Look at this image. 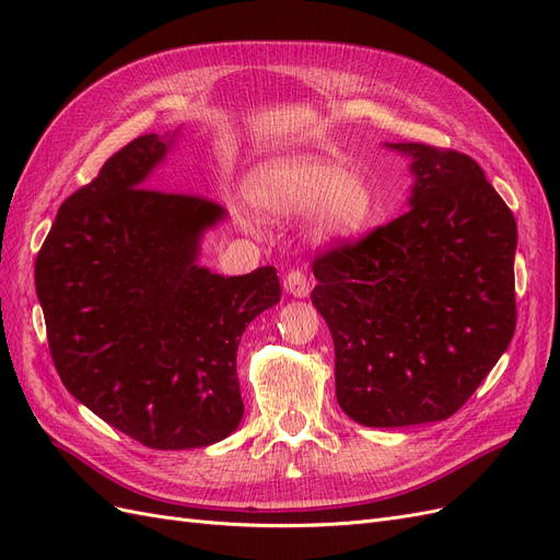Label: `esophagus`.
<instances>
[{
  "label": "esophagus",
  "mask_w": 560,
  "mask_h": 560,
  "mask_svg": "<svg viewBox=\"0 0 560 560\" xmlns=\"http://www.w3.org/2000/svg\"><path fill=\"white\" fill-rule=\"evenodd\" d=\"M284 290L290 292L292 296H299V299L308 296V292H311V278H308L306 270H303V268H292L290 273L284 276Z\"/></svg>",
  "instance_id": "34e87169"
}]
</instances>
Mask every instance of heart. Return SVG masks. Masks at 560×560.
<instances>
[{
	"label": "heart",
	"instance_id": "1",
	"mask_svg": "<svg viewBox=\"0 0 560 560\" xmlns=\"http://www.w3.org/2000/svg\"><path fill=\"white\" fill-rule=\"evenodd\" d=\"M254 206L270 217L290 219L315 210L322 238L358 235L374 214L369 186L334 161L290 156L268 163L252 182Z\"/></svg>",
	"mask_w": 560,
	"mask_h": 560
}]
</instances>
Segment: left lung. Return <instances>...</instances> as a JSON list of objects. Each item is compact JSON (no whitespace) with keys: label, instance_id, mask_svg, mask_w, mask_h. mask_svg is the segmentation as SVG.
<instances>
[{"label":"left lung","instance_id":"left-lung-1","mask_svg":"<svg viewBox=\"0 0 560 560\" xmlns=\"http://www.w3.org/2000/svg\"><path fill=\"white\" fill-rule=\"evenodd\" d=\"M387 147L413 159L411 210L313 261L336 399L366 428L451 418L516 329V219L481 165L420 142Z\"/></svg>","mask_w":560,"mask_h":560}]
</instances>
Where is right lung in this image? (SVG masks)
Wrapping results in <instances>:
<instances>
[{"mask_svg":"<svg viewBox=\"0 0 560 560\" xmlns=\"http://www.w3.org/2000/svg\"><path fill=\"white\" fill-rule=\"evenodd\" d=\"M167 147L135 138L62 202L35 284L62 385L135 442L182 451L241 425L235 352L280 280L273 266L224 278L196 264L224 210L144 186Z\"/></svg>","mask_w":560,"mask_h":560,"instance_id":"obj_1","label":"right lung"}]
</instances>
